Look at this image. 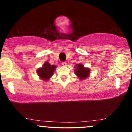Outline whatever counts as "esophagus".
<instances>
[{"label":"esophagus","mask_w":132,"mask_h":132,"mask_svg":"<svg viewBox=\"0 0 132 132\" xmlns=\"http://www.w3.org/2000/svg\"><path fill=\"white\" fill-rule=\"evenodd\" d=\"M62 65L63 66H66L67 65V62H62Z\"/></svg>","instance_id":"1"}]
</instances>
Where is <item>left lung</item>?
Listing matches in <instances>:
<instances>
[{"instance_id":"obj_1","label":"left lung","mask_w":132,"mask_h":132,"mask_svg":"<svg viewBox=\"0 0 132 132\" xmlns=\"http://www.w3.org/2000/svg\"><path fill=\"white\" fill-rule=\"evenodd\" d=\"M76 71L75 74L78 76L81 79H84L89 76L90 70L87 68H84L83 65L81 64L76 65Z\"/></svg>"}]
</instances>
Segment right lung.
<instances>
[{"mask_svg": "<svg viewBox=\"0 0 132 132\" xmlns=\"http://www.w3.org/2000/svg\"><path fill=\"white\" fill-rule=\"evenodd\" d=\"M56 66L51 65L48 62H45L43 67L37 70V73L43 80H48L53 75V72L55 70Z\"/></svg>", "mask_w": 132, "mask_h": 132, "instance_id": "add662e5", "label": "right lung"}]
</instances>
